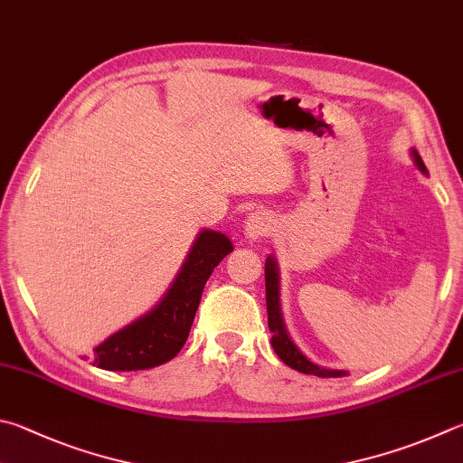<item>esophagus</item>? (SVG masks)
<instances>
[{"label": "esophagus", "instance_id": "obj_1", "mask_svg": "<svg viewBox=\"0 0 463 463\" xmlns=\"http://www.w3.org/2000/svg\"><path fill=\"white\" fill-rule=\"evenodd\" d=\"M271 229H273L271 221H269V216L263 214V213H257L253 216H249L247 222H245V234H247V239H250V241L267 237V234L271 232Z\"/></svg>", "mask_w": 463, "mask_h": 463}]
</instances>
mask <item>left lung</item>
Segmentation results:
<instances>
[{
	"label": "left lung",
	"mask_w": 463,
	"mask_h": 463,
	"mask_svg": "<svg viewBox=\"0 0 463 463\" xmlns=\"http://www.w3.org/2000/svg\"><path fill=\"white\" fill-rule=\"evenodd\" d=\"M413 159L419 170L427 174V167L423 164L421 156L413 149ZM265 296H267V316H269V330H271V346L275 354L279 356L285 364L291 366L293 371L304 373V374H316V376H344L346 371H330V368H322L314 364L312 360H307L301 350L291 342L288 330H285L283 317H281V306H279V271H277L275 257L265 259Z\"/></svg>",
	"instance_id": "1"
}]
</instances>
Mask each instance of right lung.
<instances>
[{"mask_svg": "<svg viewBox=\"0 0 463 463\" xmlns=\"http://www.w3.org/2000/svg\"><path fill=\"white\" fill-rule=\"evenodd\" d=\"M231 250L226 234L200 231L164 299L99 344L92 350V364L105 371H146L172 360L188 340L208 277Z\"/></svg>", "mask_w": 463, "mask_h": 463, "instance_id": "1", "label": "right lung"}]
</instances>
